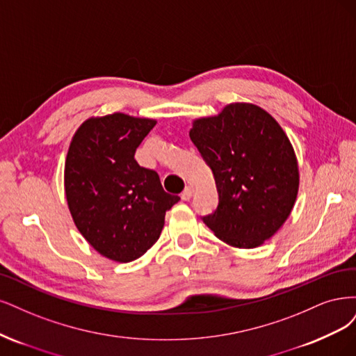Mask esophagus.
Segmentation results:
<instances>
[{
  "label": "esophagus",
  "instance_id": "1",
  "mask_svg": "<svg viewBox=\"0 0 356 356\" xmlns=\"http://www.w3.org/2000/svg\"><path fill=\"white\" fill-rule=\"evenodd\" d=\"M192 193H193V188H192L191 185H189V186H186L185 189H183V192H181V200H185V201L191 200Z\"/></svg>",
  "mask_w": 356,
  "mask_h": 356
}]
</instances>
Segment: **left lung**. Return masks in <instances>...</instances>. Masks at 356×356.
Listing matches in <instances>:
<instances>
[{
    "mask_svg": "<svg viewBox=\"0 0 356 356\" xmlns=\"http://www.w3.org/2000/svg\"><path fill=\"white\" fill-rule=\"evenodd\" d=\"M189 136L219 193L202 222L229 245H261L289 219L299 192V165L281 125L253 103H231L195 120Z\"/></svg>",
    "mask_w": 356,
    "mask_h": 356,
    "instance_id": "1",
    "label": "left lung"
}]
</instances>
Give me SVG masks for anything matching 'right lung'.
Returning a JSON list of instances; mask_svg holds the SVG:
<instances>
[{"label": "right lung", "mask_w": 356, "mask_h": 356, "mask_svg": "<svg viewBox=\"0 0 356 356\" xmlns=\"http://www.w3.org/2000/svg\"><path fill=\"white\" fill-rule=\"evenodd\" d=\"M155 124L121 112L88 118L67 149L65 193L74 223L97 253L120 263L156 243L165 211L180 200L163 189L156 171L134 159Z\"/></svg>", "instance_id": "1"}]
</instances>
